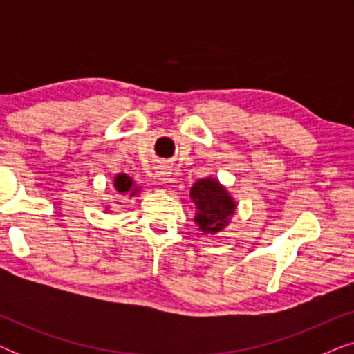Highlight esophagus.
Instances as JSON below:
<instances>
[{"label":"esophagus","mask_w":354,"mask_h":354,"mask_svg":"<svg viewBox=\"0 0 354 354\" xmlns=\"http://www.w3.org/2000/svg\"><path fill=\"white\" fill-rule=\"evenodd\" d=\"M171 171H172V169H169V166H164V164H162V166L158 167L156 177H158L159 180H161L162 183H166V182L171 180V174H172Z\"/></svg>","instance_id":"34e87169"}]
</instances>
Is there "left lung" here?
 Wrapping results in <instances>:
<instances>
[{
  "instance_id": "8db88e82",
  "label": "left lung",
  "mask_w": 354,
  "mask_h": 354,
  "mask_svg": "<svg viewBox=\"0 0 354 354\" xmlns=\"http://www.w3.org/2000/svg\"><path fill=\"white\" fill-rule=\"evenodd\" d=\"M190 200L198 209L195 222L205 234L224 229L235 211V203L227 195L225 188L212 178L198 180L190 190Z\"/></svg>"
}]
</instances>
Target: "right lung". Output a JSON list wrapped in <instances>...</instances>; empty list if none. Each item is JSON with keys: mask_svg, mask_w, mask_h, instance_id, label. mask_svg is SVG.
Masks as SVG:
<instances>
[{"mask_svg": "<svg viewBox=\"0 0 354 354\" xmlns=\"http://www.w3.org/2000/svg\"><path fill=\"white\" fill-rule=\"evenodd\" d=\"M114 185H115V190H118V192H122V193H124V192L132 190L133 182H132V178L125 176V174H120V176L115 177Z\"/></svg>", "mask_w": 354, "mask_h": 354, "instance_id": "obj_1", "label": "right lung"}]
</instances>
